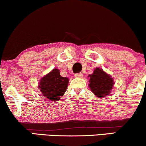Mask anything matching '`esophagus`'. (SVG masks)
Returning <instances> with one entry per match:
<instances>
[{"mask_svg":"<svg viewBox=\"0 0 146 146\" xmlns=\"http://www.w3.org/2000/svg\"><path fill=\"white\" fill-rule=\"evenodd\" d=\"M75 78H81L83 77V74L82 73H77V74H75Z\"/></svg>","mask_w":146,"mask_h":146,"instance_id":"esophagus-1","label":"esophagus"}]
</instances>
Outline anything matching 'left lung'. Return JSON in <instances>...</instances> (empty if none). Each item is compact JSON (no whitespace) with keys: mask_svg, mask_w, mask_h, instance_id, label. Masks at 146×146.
<instances>
[{"mask_svg":"<svg viewBox=\"0 0 146 146\" xmlns=\"http://www.w3.org/2000/svg\"><path fill=\"white\" fill-rule=\"evenodd\" d=\"M89 88L97 97L103 98L110 94L114 85L113 79L102 68H96L93 74L89 75Z\"/></svg>","mask_w":146,"mask_h":146,"instance_id":"obj_1","label":"left lung"}]
</instances>
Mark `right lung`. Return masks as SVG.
I'll use <instances>...</instances> for the list:
<instances>
[{"label":"right lung","instance_id":"1","mask_svg":"<svg viewBox=\"0 0 146 146\" xmlns=\"http://www.w3.org/2000/svg\"><path fill=\"white\" fill-rule=\"evenodd\" d=\"M60 70L53 68L40 80L38 88L45 98L52 102L60 100L66 92L68 84V78L62 77Z\"/></svg>","mask_w":146,"mask_h":146}]
</instances>
